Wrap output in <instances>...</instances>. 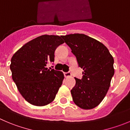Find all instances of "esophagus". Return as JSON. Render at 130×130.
<instances>
[{"label":"esophagus","instance_id":"esophagus-1","mask_svg":"<svg viewBox=\"0 0 130 130\" xmlns=\"http://www.w3.org/2000/svg\"><path fill=\"white\" fill-rule=\"evenodd\" d=\"M64 75L65 77H69V76H71V73L70 72V71H68V72H65L64 73Z\"/></svg>","mask_w":130,"mask_h":130}]
</instances>
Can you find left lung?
<instances>
[{"mask_svg":"<svg viewBox=\"0 0 130 130\" xmlns=\"http://www.w3.org/2000/svg\"><path fill=\"white\" fill-rule=\"evenodd\" d=\"M83 69L82 78H75L71 90L74 103L83 109H92L107 94L114 75L113 59L108 48L98 41L83 34L62 36Z\"/></svg>","mask_w":130,"mask_h":130,"instance_id":"left-lung-1","label":"left lung"}]
</instances>
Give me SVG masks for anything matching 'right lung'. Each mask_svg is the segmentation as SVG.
Wrapping results in <instances>:
<instances>
[{
	"label": "right lung",
	"instance_id": "right-lung-1",
	"mask_svg": "<svg viewBox=\"0 0 130 130\" xmlns=\"http://www.w3.org/2000/svg\"><path fill=\"white\" fill-rule=\"evenodd\" d=\"M62 43L59 36H41L24 44L12 57L13 81L25 100L33 105L51 103L62 84V72L46 68L54 62L55 50Z\"/></svg>",
	"mask_w": 130,
	"mask_h": 130
}]
</instances>
